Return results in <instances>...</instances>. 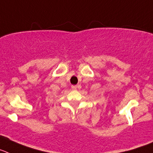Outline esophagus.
Here are the masks:
<instances>
[{"instance_id":"esophagus-1","label":"esophagus","mask_w":153,"mask_h":153,"mask_svg":"<svg viewBox=\"0 0 153 153\" xmlns=\"http://www.w3.org/2000/svg\"><path fill=\"white\" fill-rule=\"evenodd\" d=\"M81 88L80 85H72V86H71V88H72L73 90H76V89H78V88Z\"/></svg>"}]
</instances>
